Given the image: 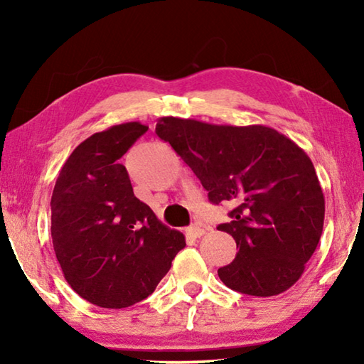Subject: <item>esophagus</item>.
<instances>
[{
    "label": "esophagus",
    "mask_w": 364,
    "mask_h": 364,
    "mask_svg": "<svg viewBox=\"0 0 364 364\" xmlns=\"http://www.w3.org/2000/svg\"><path fill=\"white\" fill-rule=\"evenodd\" d=\"M186 234L189 237H200V236H204L205 234V230L202 226H199V225H191L188 230H186Z\"/></svg>",
    "instance_id": "34e87169"
}]
</instances>
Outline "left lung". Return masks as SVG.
Masks as SVG:
<instances>
[{"label":"left lung","mask_w":364,"mask_h":364,"mask_svg":"<svg viewBox=\"0 0 364 364\" xmlns=\"http://www.w3.org/2000/svg\"><path fill=\"white\" fill-rule=\"evenodd\" d=\"M156 133L208 193L212 204H231L230 223L217 226L237 245L218 269L241 294L271 297L300 279L324 223V196L304 149L263 125L231 127L162 117Z\"/></svg>","instance_id":"8db88e82"}]
</instances>
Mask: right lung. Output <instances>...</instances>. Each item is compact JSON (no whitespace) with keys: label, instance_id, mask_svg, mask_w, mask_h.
<instances>
[{"label":"right lung","instance_id":"1","mask_svg":"<svg viewBox=\"0 0 364 364\" xmlns=\"http://www.w3.org/2000/svg\"><path fill=\"white\" fill-rule=\"evenodd\" d=\"M147 132L114 125L75 147L51 197V236L64 278L80 297L127 308L156 291L186 241L133 194L119 159Z\"/></svg>","mask_w":364,"mask_h":364}]
</instances>
